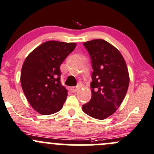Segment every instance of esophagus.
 I'll return each mask as SVG.
<instances>
[{"mask_svg":"<svg viewBox=\"0 0 154 154\" xmlns=\"http://www.w3.org/2000/svg\"><path fill=\"white\" fill-rule=\"evenodd\" d=\"M80 86H77V87H72V88H70V90H71V92L74 93V92H77V91H78L79 89H80Z\"/></svg>","mask_w":154,"mask_h":154,"instance_id":"34e87169","label":"esophagus"}]
</instances>
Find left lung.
Masks as SVG:
<instances>
[{"mask_svg":"<svg viewBox=\"0 0 154 154\" xmlns=\"http://www.w3.org/2000/svg\"><path fill=\"white\" fill-rule=\"evenodd\" d=\"M93 72L91 98L82 106L83 112L96 119H106L122 104L128 89L130 77L120 51L103 39L86 42Z\"/></svg>","mask_w":154,"mask_h":154,"instance_id":"8db88e82","label":"left lung"}]
</instances>
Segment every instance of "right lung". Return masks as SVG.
I'll use <instances>...</instances> for the list:
<instances>
[{"instance_id":"obj_1","label":"right lung","mask_w":154,"mask_h":154,"mask_svg":"<svg viewBox=\"0 0 154 154\" xmlns=\"http://www.w3.org/2000/svg\"><path fill=\"white\" fill-rule=\"evenodd\" d=\"M76 45L75 43L45 42L24 60L21 87L29 104L39 114H54L63 108L68 91L60 82V67Z\"/></svg>"}]
</instances>
